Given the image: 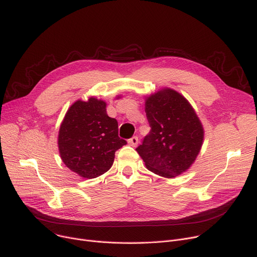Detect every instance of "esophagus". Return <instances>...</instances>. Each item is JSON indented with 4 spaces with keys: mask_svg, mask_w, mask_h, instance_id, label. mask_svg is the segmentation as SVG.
<instances>
[{
    "mask_svg": "<svg viewBox=\"0 0 257 257\" xmlns=\"http://www.w3.org/2000/svg\"><path fill=\"white\" fill-rule=\"evenodd\" d=\"M128 144H129L131 147H137L138 144H139V138H138V137L131 138V139L128 141Z\"/></svg>",
    "mask_w": 257,
    "mask_h": 257,
    "instance_id": "obj_1",
    "label": "esophagus"
}]
</instances>
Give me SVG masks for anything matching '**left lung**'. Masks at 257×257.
Masks as SVG:
<instances>
[{"mask_svg": "<svg viewBox=\"0 0 257 257\" xmlns=\"http://www.w3.org/2000/svg\"><path fill=\"white\" fill-rule=\"evenodd\" d=\"M151 130L137 151L146 168L174 178L195 163L204 140V129L195 109L181 93L165 87L145 97Z\"/></svg>", "mask_w": 257, "mask_h": 257, "instance_id": "8db88e82", "label": "left lung"}]
</instances>
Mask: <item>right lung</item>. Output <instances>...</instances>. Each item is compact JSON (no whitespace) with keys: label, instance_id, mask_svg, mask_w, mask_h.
I'll return each mask as SVG.
<instances>
[{"label":"right lung","instance_id":"1","mask_svg":"<svg viewBox=\"0 0 257 257\" xmlns=\"http://www.w3.org/2000/svg\"><path fill=\"white\" fill-rule=\"evenodd\" d=\"M106 105L94 97L77 100L59 128L58 149L63 164L85 179L106 173L113 164L115 151L127 144L118 138L117 121L108 116Z\"/></svg>","mask_w":257,"mask_h":257}]
</instances>
